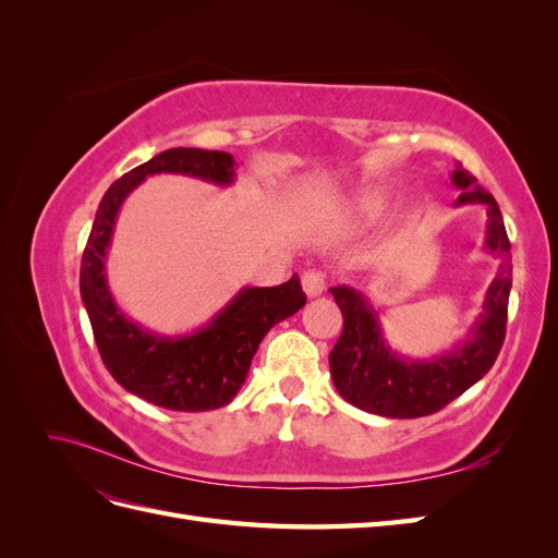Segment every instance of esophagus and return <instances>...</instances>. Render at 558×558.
<instances>
[{
  "label": "esophagus",
  "mask_w": 558,
  "mask_h": 558,
  "mask_svg": "<svg viewBox=\"0 0 558 558\" xmlns=\"http://www.w3.org/2000/svg\"><path fill=\"white\" fill-rule=\"evenodd\" d=\"M302 291H305L307 298H316L326 291V275L320 269H307L302 275Z\"/></svg>",
  "instance_id": "34e87169"
}]
</instances>
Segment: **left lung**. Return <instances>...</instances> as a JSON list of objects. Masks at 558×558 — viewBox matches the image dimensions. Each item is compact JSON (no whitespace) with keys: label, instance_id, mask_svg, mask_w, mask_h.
Listing matches in <instances>:
<instances>
[{"label":"left lung","instance_id":"1","mask_svg":"<svg viewBox=\"0 0 558 558\" xmlns=\"http://www.w3.org/2000/svg\"><path fill=\"white\" fill-rule=\"evenodd\" d=\"M451 183L461 191L456 205L486 207L484 248L500 258L496 279L488 286L482 314L465 340L426 361H410L388 347L379 314L365 293L349 286L330 289L344 316V330L330 351V377L337 393L363 412L391 418L433 414L477 384L498 359L512 289L510 240L498 202L477 185L461 162L451 172Z\"/></svg>","mask_w":558,"mask_h":558}]
</instances>
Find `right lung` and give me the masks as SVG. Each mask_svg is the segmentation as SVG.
Returning <instances> with one entry per match:
<instances>
[{
  "label": "right lung",
  "mask_w": 558,
  "mask_h": 558,
  "mask_svg": "<svg viewBox=\"0 0 558 558\" xmlns=\"http://www.w3.org/2000/svg\"><path fill=\"white\" fill-rule=\"evenodd\" d=\"M234 158L223 150L170 148L109 185L99 202L81 260V300L111 377L125 391L174 412H207L228 404L242 384L269 328L305 307L298 275L286 283L244 286L207 326L189 335L142 328L118 310L105 263L125 197L154 174H181L216 185L234 181Z\"/></svg>",
  "instance_id": "right-lung-1"
}]
</instances>
